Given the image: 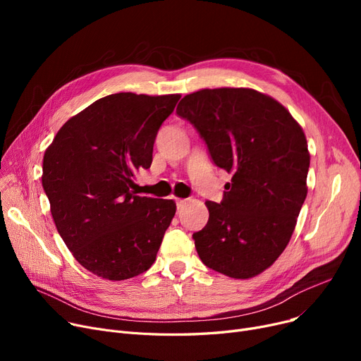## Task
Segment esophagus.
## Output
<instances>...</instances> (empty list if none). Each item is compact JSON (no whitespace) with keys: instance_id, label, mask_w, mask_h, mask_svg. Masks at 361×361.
<instances>
[{"instance_id":"obj_1","label":"esophagus","mask_w":361,"mask_h":361,"mask_svg":"<svg viewBox=\"0 0 361 361\" xmlns=\"http://www.w3.org/2000/svg\"><path fill=\"white\" fill-rule=\"evenodd\" d=\"M185 199H176V203H177V207H178V209H181V207L185 204Z\"/></svg>"}]
</instances>
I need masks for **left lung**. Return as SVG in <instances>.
Masks as SVG:
<instances>
[{"mask_svg":"<svg viewBox=\"0 0 361 361\" xmlns=\"http://www.w3.org/2000/svg\"><path fill=\"white\" fill-rule=\"evenodd\" d=\"M177 114L206 142L216 166L233 174L221 203L193 234L200 260L219 274L247 279L286 250L307 196L310 154L301 126L268 94L247 87L193 92Z\"/></svg>","mask_w":361,"mask_h":361,"instance_id":"1","label":"left lung"}]
</instances>
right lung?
Here are the masks:
<instances>
[{"label":"right lung","mask_w":361,"mask_h":361,"mask_svg":"<svg viewBox=\"0 0 361 361\" xmlns=\"http://www.w3.org/2000/svg\"><path fill=\"white\" fill-rule=\"evenodd\" d=\"M180 94H108L56 133L42 164V185L61 238L92 274L123 281L147 271L176 215V202L130 190L152 164L161 124Z\"/></svg>","instance_id":"right-lung-1"}]
</instances>
